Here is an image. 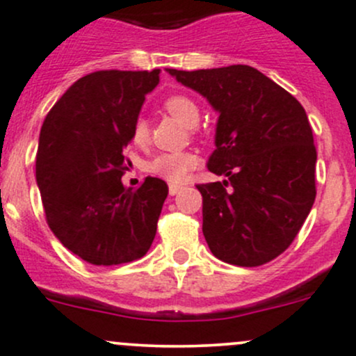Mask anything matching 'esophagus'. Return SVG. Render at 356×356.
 Masks as SVG:
<instances>
[{"label":"esophagus","mask_w":356,"mask_h":356,"mask_svg":"<svg viewBox=\"0 0 356 356\" xmlns=\"http://www.w3.org/2000/svg\"><path fill=\"white\" fill-rule=\"evenodd\" d=\"M182 189V184H170L168 186V193H170V196H175L179 191Z\"/></svg>","instance_id":"1"}]
</instances>
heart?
I'll list each match as a JSON object with an SVG mask.
<instances>
[{
	"instance_id": "obj_1",
	"label": "heart",
	"mask_w": 356,
	"mask_h": 356,
	"mask_svg": "<svg viewBox=\"0 0 356 356\" xmlns=\"http://www.w3.org/2000/svg\"><path fill=\"white\" fill-rule=\"evenodd\" d=\"M165 110L177 118L181 124L186 127H195L200 120V108L189 96L184 95H174L170 98L165 99L163 103ZM149 139V125L145 117L136 118L134 125H132V141L136 145H146ZM198 165V156L195 153L189 152H179V153H160L149 161L148 170L158 177L165 179L168 182H182L188 177L189 172Z\"/></svg>"
}]
</instances>
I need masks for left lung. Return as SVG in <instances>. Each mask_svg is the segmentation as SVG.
I'll return each instance as SVG.
<instances>
[{
    "label": "left lung",
    "instance_id": "1",
    "mask_svg": "<svg viewBox=\"0 0 356 356\" xmlns=\"http://www.w3.org/2000/svg\"><path fill=\"white\" fill-rule=\"evenodd\" d=\"M167 72L218 113L207 167L225 181L196 186L208 248L239 267L274 260L296 238L317 195V152L305 108L253 67Z\"/></svg>",
    "mask_w": 356,
    "mask_h": 356
}]
</instances>
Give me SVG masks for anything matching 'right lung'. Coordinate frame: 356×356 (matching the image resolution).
Masks as SVG:
<instances>
[{
    "mask_svg": "<svg viewBox=\"0 0 356 356\" xmlns=\"http://www.w3.org/2000/svg\"><path fill=\"white\" fill-rule=\"evenodd\" d=\"M160 82L148 72L99 70L81 77L46 115L35 181L48 225L67 250L92 265L145 257L168 195L158 177L125 188L124 149L145 96Z\"/></svg>",
    "mask_w": 356,
    "mask_h": 356,
    "instance_id": "obj_1",
    "label": "right lung"
}]
</instances>
